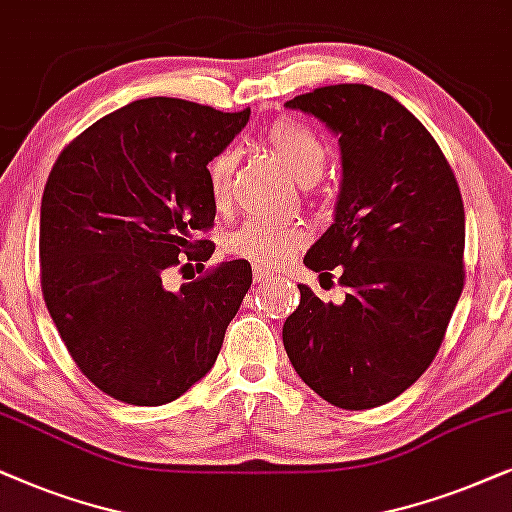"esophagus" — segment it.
<instances>
[{
    "label": "esophagus",
    "instance_id": "34e87169",
    "mask_svg": "<svg viewBox=\"0 0 512 512\" xmlns=\"http://www.w3.org/2000/svg\"><path fill=\"white\" fill-rule=\"evenodd\" d=\"M274 274H271V271H267V269H255V283L257 285H269L271 281H274Z\"/></svg>",
    "mask_w": 512,
    "mask_h": 512
}]
</instances>
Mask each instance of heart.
Returning a JSON list of instances; mask_svg holds the SVG:
<instances>
[{
	"instance_id": "1",
	"label": "heart",
	"mask_w": 512,
	"mask_h": 512,
	"mask_svg": "<svg viewBox=\"0 0 512 512\" xmlns=\"http://www.w3.org/2000/svg\"><path fill=\"white\" fill-rule=\"evenodd\" d=\"M264 145L276 156L285 173L297 185H313L323 175L327 163V149L309 128L297 121L281 119L269 126L264 135ZM236 152L224 149L210 161L208 166V187L215 206H227L231 196V180L236 170ZM304 243V229L290 227V224H274L267 220H248L227 236V250L231 255L264 267H276L288 260Z\"/></svg>"
}]
</instances>
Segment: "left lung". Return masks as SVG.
I'll return each mask as SVG.
<instances>
[{
	"label": "left lung",
	"instance_id": "8db88e82",
	"mask_svg": "<svg viewBox=\"0 0 512 512\" xmlns=\"http://www.w3.org/2000/svg\"><path fill=\"white\" fill-rule=\"evenodd\" d=\"M339 138L335 217L306 252L320 276L342 267L344 302L309 285L283 323L295 372L330 405L391 403L433 363L463 290L466 215L438 142L377 88L337 84L285 102Z\"/></svg>",
	"mask_w": 512,
	"mask_h": 512
}]
</instances>
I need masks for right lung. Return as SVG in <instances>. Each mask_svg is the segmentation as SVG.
Segmentation results:
<instances>
[{
    "instance_id": "add662e5",
    "label": "right lung",
    "mask_w": 512,
    "mask_h": 512,
    "mask_svg": "<svg viewBox=\"0 0 512 512\" xmlns=\"http://www.w3.org/2000/svg\"><path fill=\"white\" fill-rule=\"evenodd\" d=\"M248 119L250 109L135 100L53 163L39 215L44 302L79 370L121 403L166 405L206 377L250 288L245 260L177 292L163 285L182 252L213 255L194 241L215 220L208 163Z\"/></svg>"
}]
</instances>
